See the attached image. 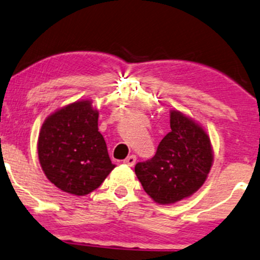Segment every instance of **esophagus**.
Instances as JSON below:
<instances>
[{
    "mask_svg": "<svg viewBox=\"0 0 260 260\" xmlns=\"http://www.w3.org/2000/svg\"><path fill=\"white\" fill-rule=\"evenodd\" d=\"M124 163L126 164V166L133 167L134 164L136 163V155H135V154H131V155H129V157H127L126 159H124Z\"/></svg>",
    "mask_w": 260,
    "mask_h": 260,
    "instance_id": "esophagus-1",
    "label": "esophagus"
}]
</instances>
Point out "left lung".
Masks as SVG:
<instances>
[{
	"instance_id": "8db88e82",
	"label": "left lung",
	"mask_w": 260,
	"mask_h": 260,
	"mask_svg": "<svg viewBox=\"0 0 260 260\" xmlns=\"http://www.w3.org/2000/svg\"><path fill=\"white\" fill-rule=\"evenodd\" d=\"M170 129L154 157L135 166L143 190L159 204L175 203L194 193L206 181L213 161L209 137L192 119L173 111Z\"/></svg>"
}]
</instances>
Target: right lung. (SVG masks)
I'll list each match as a JSON object with an SVG mask.
<instances>
[{
  "label": "right lung",
  "mask_w": 260,
  "mask_h": 260,
  "mask_svg": "<svg viewBox=\"0 0 260 260\" xmlns=\"http://www.w3.org/2000/svg\"><path fill=\"white\" fill-rule=\"evenodd\" d=\"M38 151L47 179L75 196L99 188L115 167L99 131V112L90 101L72 103L46 119Z\"/></svg>",
  "instance_id": "1"
}]
</instances>
